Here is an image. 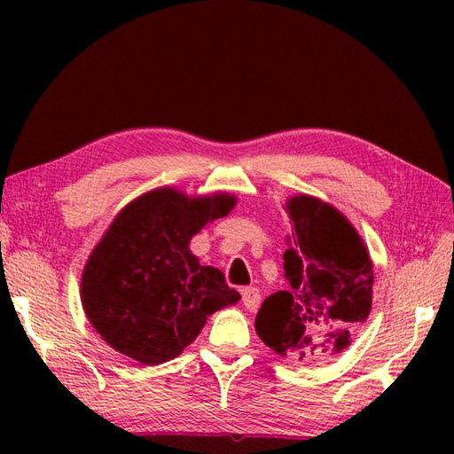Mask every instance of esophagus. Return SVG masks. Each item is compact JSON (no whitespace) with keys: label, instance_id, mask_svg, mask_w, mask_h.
I'll return each instance as SVG.
<instances>
[{"label":"esophagus","instance_id":"obj_1","mask_svg":"<svg viewBox=\"0 0 454 454\" xmlns=\"http://www.w3.org/2000/svg\"><path fill=\"white\" fill-rule=\"evenodd\" d=\"M242 302L248 310H256L258 304H260V292L254 286H248V288H242Z\"/></svg>","mask_w":454,"mask_h":454}]
</instances>
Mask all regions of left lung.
Listing matches in <instances>:
<instances>
[{"instance_id":"obj_1","label":"left lung","mask_w":454,"mask_h":454,"mask_svg":"<svg viewBox=\"0 0 454 454\" xmlns=\"http://www.w3.org/2000/svg\"><path fill=\"white\" fill-rule=\"evenodd\" d=\"M294 232L284 252L288 290L256 314V333L276 355L322 364L350 347L372 309V260L342 212L306 194L288 198Z\"/></svg>"}]
</instances>
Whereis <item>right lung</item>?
Instances as JSON below:
<instances>
[{
    "label": "right lung",
    "instance_id": "1",
    "mask_svg": "<svg viewBox=\"0 0 454 454\" xmlns=\"http://www.w3.org/2000/svg\"><path fill=\"white\" fill-rule=\"evenodd\" d=\"M236 196H188L164 186L120 210L82 272V306L96 333L140 364H162L196 340L206 320L240 301L190 240L224 218Z\"/></svg>",
    "mask_w": 454,
    "mask_h": 454
}]
</instances>
